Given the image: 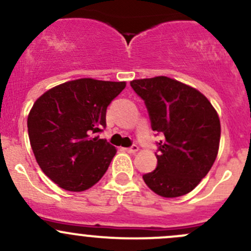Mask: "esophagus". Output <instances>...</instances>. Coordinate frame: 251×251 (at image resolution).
<instances>
[{"label": "esophagus", "mask_w": 251, "mask_h": 251, "mask_svg": "<svg viewBox=\"0 0 251 251\" xmlns=\"http://www.w3.org/2000/svg\"><path fill=\"white\" fill-rule=\"evenodd\" d=\"M126 151L130 152V154H134L136 151H138V146H136V144H133V146H131L130 148H126Z\"/></svg>", "instance_id": "1"}]
</instances>
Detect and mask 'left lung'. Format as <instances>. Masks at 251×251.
Returning <instances> with one entry per match:
<instances>
[{
    "label": "left lung",
    "mask_w": 251,
    "mask_h": 251,
    "mask_svg": "<svg viewBox=\"0 0 251 251\" xmlns=\"http://www.w3.org/2000/svg\"><path fill=\"white\" fill-rule=\"evenodd\" d=\"M131 88L146 104L156 142L157 166L143 180L162 197H179L196 188L216 159L220 120L207 97L167 77L138 79Z\"/></svg>",
    "instance_id": "obj_1"
}]
</instances>
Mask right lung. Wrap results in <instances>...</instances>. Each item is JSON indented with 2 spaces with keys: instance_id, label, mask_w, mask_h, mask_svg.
Wrapping results in <instances>:
<instances>
[{
  "instance_id": "add662e5",
  "label": "right lung",
  "mask_w": 251,
  "mask_h": 251,
  "mask_svg": "<svg viewBox=\"0 0 251 251\" xmlns=\"http://www.w3.org/2000/svg\"><path fill=\"white\" fill-rule=\"evenodd\" d=\"M125 81L84 78L50 89L27 118L31 148L39 167L60 188L84 191L107 172L115 148L99 133L110 102Z\"/></svg>"
}]
</instances>
